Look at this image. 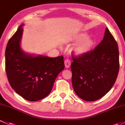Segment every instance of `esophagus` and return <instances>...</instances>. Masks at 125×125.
<instances>
[{
  "mask_svg": "<svg viewBox=\"0 0 125 125\" xmlns=\"http://www.w3.org/2000/svg\"><path fill=\"white\" fill-rule=\"evenodd\" d=\"M64 64H65V67L66 68V69H69V68L70 67L71 62H70V61L69 59H66V60L64 61Z\"/></svg>",
  "mask_w": 125,
  "mask_h": 125,
  "instance_id": "1",
  "label": "esophagus"
}]
</instances>
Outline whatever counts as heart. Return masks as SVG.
<instances>
[{
  "instance_id": "obj_1",
  "label": "heart",
  "mask_w": 125,
  "mask_h": 125,
  "mask_svg": "<svg viewBox=\"0 0 125 125\" xmlns=\"http://www.w3.org/2000/svg\"><path fill=\"white\" fill-rule=\"evenodd\" d=\"M68 42L74 43L72 47V52L76 56H81L88 53L94 45L93 40L89 38L88 35L83 32L73 35L68 38Z\"/></svg>"
}]
</instances>
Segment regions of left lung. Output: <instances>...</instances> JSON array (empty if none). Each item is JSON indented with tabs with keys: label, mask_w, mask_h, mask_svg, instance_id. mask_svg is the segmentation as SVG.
I'll return each mask as SVG.
<instances>
[{
	"label": "left lung",
	"mask_w": 125,
	"mask_h": 125,
	"mask_svg": "<svg viewBox=\"0 0 125 125\" xmlns=\"http://www.w3.org/2000/svg\"><path fill=\"white\" fill-rule=\"evenodd\" d=\"M72 58V86L81 99L95 101L111 89L119 73V52L107 28L103 40L93 51Z\"/></svg>",
	"instance_id": "left-lung-1"
}]
</instances>
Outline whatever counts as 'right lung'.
Listing matches in <instances>:
<instances>
[{
	"instance_id": "obj_1",
	"label": "right lung",
	"mask_w": 125,
	"mask_h": 125,
	"mask_svg": "<svg viewBox=\"0 0 125 125\" xmlns=\"http://www.w3.org/2000/svg\"><path fill=\"white\" fill-rule=\"evenodd\" d=\"M24 24L10 39L5 51V69L11 87L29 101L48 96L59 73L64 69L62 56L50 58L24 52L21 48Z\"/></svg>"
}]
</instances>
